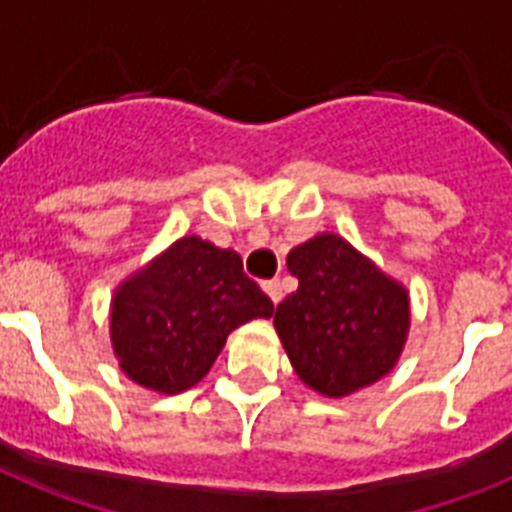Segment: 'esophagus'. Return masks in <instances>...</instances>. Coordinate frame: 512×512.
Masks as SVG:
<instances>
[{
    "instance_id": "esophagus-1",
    "label": "esophagus",
    "mask_w": 512,
    "mask_h": 512,
    "mask_svg": "<svg viewBox=\"0 0 512 512\" xmlns=\"http://www.w3.org/2000/svg\"><path fill=\"white\" fill-rule=\"evenodd\" d=\"M264 293L272 298V303L282 301V282L280 280H266L264 282Z\"/></svg>"
}]
</instances>
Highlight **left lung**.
Instances as JSON below:
<instances>
[{"instance_id":"1","label":"left lung","mask_w":512,"mask_h":512,"mask_svg":"<svg viewBox=\"0 0 512 512\" xmlns=\"http://www.w3.org/2000/svg\"><path fill=\"white\" fill-rule=\"evenodd\" d=\"M298 290L274 311L282 348L306 387L340 400L387 377L411 332L400 280L337 232H319L287 253Z\"/></svg>"}]
</instances>
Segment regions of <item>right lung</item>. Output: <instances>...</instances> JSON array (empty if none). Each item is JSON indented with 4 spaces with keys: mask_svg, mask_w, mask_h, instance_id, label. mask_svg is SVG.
I'll use <instances>...</instances> for the list:
<instances>
[{
    "mask_svg": "<svg viewBox=\"0 0 512 512\" xmlns=\"http://www.w3.org/2000/svg\"><path fill=\"white\" fill-rule=\"evenodd\" d=\"M272 311L238 253L183 235L114 287L109 340L130 382L177 395L209 374L232 329Z\"/></svg>",
    "mask_w": 512,
    "mask_h": 512,
    "instance_id": "add662e5",
    "label": "right lung"
}]
</instances>
